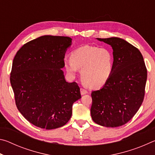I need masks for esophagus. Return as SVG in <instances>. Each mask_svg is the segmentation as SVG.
<instances>
[{
	"mask_svg": "<svg viewBox=\"0 0 155 155\" xmlns=\"http://www.w3.org/2000/svg\"><path fill=\"white\" fill-rule=\"evenodd\" d=\"M80 91H81V95H85V94H87V93H88V91H87V90H84V89H83V88H81Z\"/></svg>",
	"mask_w": 155,
	"mask_h": 155,
	"instance_id": "esophagus-1",
	"label": "esophagus"
}]
</instances>
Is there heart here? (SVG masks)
Returning a JSON list of instances; mask_svg holds the SVG:
<instances>
[{"label": "heart", "mask_w": 155, "mask_h": 155, "mask_svg": "<svg viewBox=\"0 0 155 155\" xmlns=\"http://www.w3.org/2000/svg\"><path fill=\"white\" fill-rule=\"evenodd\" d=\"M70 61H64L65 71L75 77L78 70L84 83L91 89H98L109 81L114 70V56L107 48L83 46L70 54Z\"/></svg>", "instance_id": "obj_1"}]
</instances>
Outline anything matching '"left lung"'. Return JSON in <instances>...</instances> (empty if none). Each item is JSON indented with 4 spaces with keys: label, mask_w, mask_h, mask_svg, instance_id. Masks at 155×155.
Segmentation results:
<instances>
[{
    "label": "left lung",
    "mask_w": 155,
    "mask_h": 155,
    "mask_svg": "<svg viewBox=\"0 0 155 155\" xmlns=\"http://www.w3.org/2000/svg\"><path fill=\"white\" fill-rule=\"evenodd\" d=\"M112 47L114 70L101 90L91 92V116L106 127L125 124L134 116L143 103L147 70L140 51L119 38H96Z\"/></svg>",
    "instance_id": "8db88e82"
}]
</instances>
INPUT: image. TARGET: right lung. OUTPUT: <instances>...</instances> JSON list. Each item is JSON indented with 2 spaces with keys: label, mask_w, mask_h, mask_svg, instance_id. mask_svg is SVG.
<instances>
[{
  "label": "right lung",
  "mask_w": 155,
  "mask_h": 155,
  "mask_svg": "<svg viewBox=\"0 0 155 155\" xmlns=\"http://www.w3.org/2000/svg\"><path fill=\"white\" fill-rule=\"evenodd\" d=\"M69 37L44 35L22 46L13 61L10 82L18 111L36 127L47 130L65 125L72 104L81 98L77 83L64 72Z\"/></svg>",
  "instance_id": "1"
}]
</instances>
